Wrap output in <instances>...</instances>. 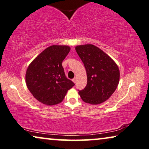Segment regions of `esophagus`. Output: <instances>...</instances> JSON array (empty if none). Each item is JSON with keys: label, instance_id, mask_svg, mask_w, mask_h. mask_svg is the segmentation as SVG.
<instances>
[{"label": "esophagus", "instance_id": "esophagus-1", "mask_svg": "<svg viewBox=\"0 0 149 149\" xmlns=\"http://www.w3.org/2000/svg\"><path fill=\"white\" fill-rule=\"evenodd\" d=\"M76 80H77V78H73V80H72V81H73V82H74V83H76Z\"/></svg>", "mask_w": 149, "mask_h": 149}]
</instances>
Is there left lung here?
<instances>
[{
    "label": "left lung",
    "instance_id": "left-lung-1",
    "mask_svg": "<svg viewBox=\"0 0 149 149\" xmlns=\"http://www.w3.org/2000/svg\"><path fill=\"white\" fill-rule=\"evenodd\" d=\"M76 52L84 63L87 84L78 92L84 102L92 105L104 103L112 96L120 79L118 65L102 49L92 44L77 45Z\"/></svg>",
    "mask_w": 149,
    "mask_h": 149
}]
</instances>
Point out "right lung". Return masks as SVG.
I'll return each mask as SVG.
<instances>
[{"instance_id": "add662e5", "label": "right lung", "mask_w": 149, "mask_h": 149, "mask_svg": "<svg viewBox=\"0 0 149 149\" xmlns=\"http://www.w3.org/2000/svg\"><path fill=\"white\" fill-rule=\"evenodd\" d=\"M68 45L49 46L30 63L26 84L39 102L47 106L58 104L74 83L65 76L62 63L70 51Z\"/></svg>"}]
</instances>
